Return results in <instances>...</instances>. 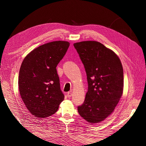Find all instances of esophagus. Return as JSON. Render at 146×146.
<instances>
[{"instance_id":"1","label":"esophagus","mask_w":146,"mask_h":146,"mask_svg":"<svg viewBox=\"0 0 146 146\" xmlns=\"http://www.w3.org/2000/svg\"><path fill=\"white\" fill-rule=\"evenodd\" d=\"M71 96H72V93H71V92H68V93H67V96H68V98H70V97H71Z\"/></svg>"}]
</instances>
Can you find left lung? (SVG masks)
Masks as SVG:
<instances>
[{"label": "left lung", "mask_w": 146, "mask_h": 146, "mask_svg": "<svg viewBox=\"0 0 146 146\" xmlns=\"http://www.w3.org/2000/svg\"><path fill=\"white\" fill-rule=\"evenodd\" d=\"M85 69L88 92L79 114L90 123L104 121L114 111L123 92V68L117 55L98 41L74 44Z\"/></svg>", "instance_id": "obj_1"}]
</instances>
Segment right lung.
Masks as SVG:
<instances>
[{
  "label": "right lung",
  "mask_w": 146,
  "mask_h": 146,
  "mask_svg": "<svg viewBox=\"0 0 146 146\" xmlns=\"http://www.w3.org/2000/svg\"><path fill=\"white\" fill-rule=\"evenodd\" d=\"M69 44L62 41L48 42L29 53L22 63L18 78L20 95L35 116H52L64 100L56 68Z\"/></svg>",
  "instance_id": "add662e5"
}]
</instances>
